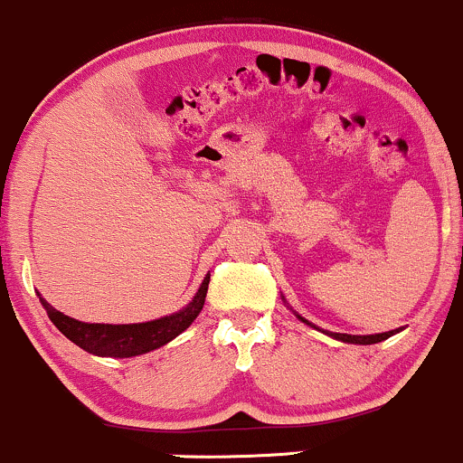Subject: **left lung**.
Wrapping results in <instances>:
<instances>
[{"label": "left lung", "mask_w": 463, "mask_h": 463, "mask_svg": "<svg viewBox=\"0 0 463 463\" xmlns=\"http://www.w3.org/2000/svg\"><path fill=\"white\" fill-rule=\"evenodd\" d=\"M297 318L301 320V323L309 325V327H314L312 323H307V320L303 318V317H298V314H297ZM327 334H329V331H327ZM394 334H399V329L385 331V334H374V335H351V334H329V335H331V338H335V340L349 342V345H377V342L388 340L390 335H394Z\"/></svg>", "instance_id": "obj_1"}]
</instances>
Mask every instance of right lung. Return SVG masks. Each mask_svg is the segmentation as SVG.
Listing matches in <instances>:
<instances>
[{
	"label": "right lung",
	"mask_w": 463,
	"mask_h": 463,
	"mask_svg": "<svg viewBox=\"0 0 463 463\" xmlns=\"http://www.w3.org/2000/svg\"><path fill=\"white\" fill-rule=\"evenodd\" d=\"M210 275L201 281L197 295L186 307L171 317H162L149 323H134V325H103V323H81L67 317V314L58 312L52 307L45 298L41 297L43 307L47 309V317L56 327L62 331L67 338L78 345L80 349L92 353L99 357H134L143 355V353L156 351L165 346L166 342L177 338L184 329L193 325V320L199 317L201 307L205 303L208 295Z\"/></svg>",
	"instance_id": "obj_1"
}]
</instances>
